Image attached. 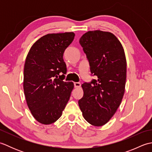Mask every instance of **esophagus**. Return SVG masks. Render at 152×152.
Listing matches in <instances>:
<instances>
[{"label":"esophagus","instance_id":"obj_1","mask_svg":"<svg viewBox=\"0 0 152 152\" xmlns=\"http://www.w3.org/2000/svg\"><path fill=\"white\" fill-rule=\"evenodd\" d=\"M74 87H75V88H80V87L81 86V83H80V82H74Z\"/></svg>","mask_w":152,"mask_h":152}]
</instances>
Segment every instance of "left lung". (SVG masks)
Masks as SVG:
<instances>
[{"mask_svg":"<svg viewBox=\"0 0 152 152\" xmlns=\"http://www.w3.org/2000/svg\"><path fill=\"white\" fill-rule=\"evenodd\" d=\"M79 42L96 79L83 83V96L78 104L86 120L99 127L112 118L121 102L127 73L125 55L120 42L109 32L88 31Z\"/></svg>","mask_w":152,"mask_h":152,"instance_id":"1","label":"left lung"}]
</instances>
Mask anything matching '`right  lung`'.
<instances>
[{
  "instance_id": "obj_1",
  "label": "right lung",
  "mask_w": 152,
  "mask_h": 152,
  "mask_svg": "<svg viewBox=\"0 0 152 152\" xmlns=\"http://www.w3.org/2000/svg\"><path fill=\"white\" fill-rule=\"evenodd\" d=\"M74 36L72 32L48 34L38 39L27 54L24 93L32 115L40 124L56 121L70 99L74 83L63 81L66 72L63 53Z\"/></svg>"
}]
</instances>
